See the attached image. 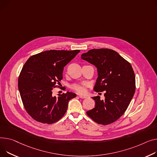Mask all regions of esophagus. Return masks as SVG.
Instances as JSON below:
<instances>
[{
  "mask_svg": "<svg viewBox=\"0 0 157 157\" xmlns=\"http://www.w3.org/2000/svg\"><path fill=\"white\" fill-rule=\"evenodd\" d=\"M79 98H87V96H86V95H82V94H79Z\"/></svg>",
  "mask_w": 157,
  "mask_h": 157,
  "instance_id": "esophagus-1",
  "label": "esophagus"
}]
</instances>
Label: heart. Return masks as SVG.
Listing matches in <instances>:
<instances>
[{"instance_id": "obj_1", "label": "heart", "mask_w": 157, "mask_h": 157, "mask_svg": "<svg viewBox=\"0 0 157 157\" xmlns=\"http://www.w3.org/2000/svg\"><path fill=\"white\" fill-rule=\"evenodd\" d=\"M72 88L79 93H82L85 91V85L75 84L72 86Z\"/></svg>"}]
</instances>
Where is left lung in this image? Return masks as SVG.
Returning <instances> with one entry per match:
<instances>
[{"mask_svg":"<svg viewBox=\"0 0 157 157\" xmlns=\"http://www.w3.org/2000/svg\"><path fill=\"white\" fill-rule=\"evenodd\" d=\"M81 58L97 68L94 91H105V99L93 97L95 105L86 112L99 124L107 125L119 119L128 109L135 92V75L129 62L117 52L108 48L90 50Z\"/></svg>","mask_w":157,"mask_h":157,"instance_id":"obj_1","label":"left lung"}]
</instances>
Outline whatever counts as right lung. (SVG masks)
<instances>
[{"mask_svg": "<svg viewBox=\"0 0 157 157\" xmlns=\"http://www.w3.org/2000/svg\"><path fill=\"white\" fill-rule=\"evenodd\" d=\"M80 52L50 50L30 57L26 62L18 79V89L24 107L35 121L53 124L66 112L68 103L76 94L53 96L52 90L62 79L64 67Z\"/></svg>", "mask_w": 157, "mask_h": 157, "instance_id": "add662e5", "label": "right lung"}]
</instances>
